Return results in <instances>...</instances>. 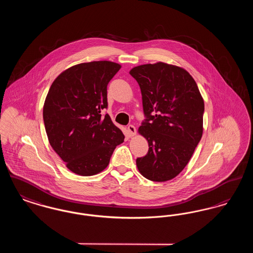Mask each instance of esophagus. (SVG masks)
I'll list each match as a JSON object with an SVG mask.
<instances>
[{
  "label": "esophagus",
  "mask_w": 253,
  "mask_h": 253,
  "mask_svg": "<svg viewBox=\"0 0 253 253\" xmlns=\"http://www.w3.org/2000/svg\"><path fill=\"white\" fill-rule=\"evenodd\" d=\"M127 130H128L129 136H133L136 133V129H135V127L133 125H128L127 126Z\"/></svg>",
  "instance_id": "34e87169"
}]
</instances>
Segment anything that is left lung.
Segmentation results:
<instances>
[{
    "label": "left lung",
    "mask_w": 253,
    "mask_h": 253,
    "mask_svg": "<svg viewBox=\"0 0 253 253\" xmlns=\"http://www.w3.org/2000/svg\"><path fill=\"white\" fill-rule=\"evenodd\" d=\"M130 75L142 95L145 120L138 132L149 143L136 166L149 180H170L186 167L202 137L204 100L193 77L178 66L143 64Z\"/></svg>",
    "instance_id": "left-lung-1"
}]
</instances>
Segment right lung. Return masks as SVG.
<instances>
[{
  "label": "right lung",
  "mask_w": 253,
  "mask_h": 253,
  "mask_svg": "<svg viewBox=\"0 0 253 253\" xmlns=\"http://www.w3.org/2000/svg\"><path fill=\"white\" fill-rule=\"evenodd\" d=\"M121 65L107 61L77 64L53 82L43 105L49 143L71 171L94 175L108 166L124 134L108 114L107 85Z\"/></svg>",
  "instance_id": "obj_1"
}]
</instances>
